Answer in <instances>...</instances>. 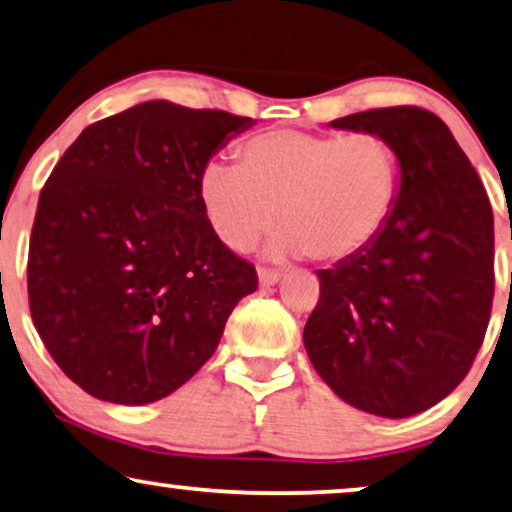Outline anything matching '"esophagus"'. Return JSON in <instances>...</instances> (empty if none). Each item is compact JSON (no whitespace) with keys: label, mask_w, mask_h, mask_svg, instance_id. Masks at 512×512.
<instances>
[{"label":"esophagus","mask_w":512,"mask_h":512,"mask_svg":"<svg viewBox=\"0 0 512 512\" xmlns=\"http://www.w3.org/2000/svg\"><path fill=\"white\" fill-rule=\"evenodd\" d=\"M257 276H259V285L269 287V285H276L278 280L283 278V273H280L278 269H269V266H259Z\"/></svg>","instance_id":"1"}]
</instances>
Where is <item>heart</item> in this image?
<instances>
[{"label": "heart", "instance_id": "heart-1", "mask_svg": "<svg viewBox=\"0 0 512 512\" xmlns=\"http://www.w3.org/2000/svg\"><path fill=\"white\" fill-rule=\"evenodd\" d=\"M236 155L239 164H206L199 199L213 232L241 253L280 218L273 255L341 262L383 234L401 192L399 148L376 132L271 129Z\"/></svg>", "mask_w": 512, "mask_h": 512}]
</instances>
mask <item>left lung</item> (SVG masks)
I'll use <instances>...</instances> for the list:
<instances>
[{
  "mask_svg": "<svg viewBox=\"0 0 512 512\" xmlns=\"http://www.w3.org/2000/svg\"><path fill=\"white\" fill-rule=\"evenodd\" d=\"M329 125L387 136L403 181L383 234L318 271L304 345L345 403L399 420L448 397L478 355L494 299L492 204L448 125L427 109H371Z\"/></svg>",
  "mask_w": 512,
  "mask_h": 512,
  "instance_id": "obj_1",
  "label": "left lung"
}]
</instances>
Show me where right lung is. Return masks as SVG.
I'll return each instance as SVG.
<instances>
[{"mask_svg": "<svg viewBox=\"0 0 512 512\" xmlns=\"http://www.w3.org/2000/svg\"><path fill=\"white\" fill-rule=\"evenodd\" d=\"M253 118L164 99L92 122L43 185L27 297L55 364L92 397L143 406L218 348L257 271L208 225L199 176Z\"/></svg>", "mask_w": 512, "mask_h": 512, "instance_id": "right-lung-1", "label": "right lung"}]
</instances>
